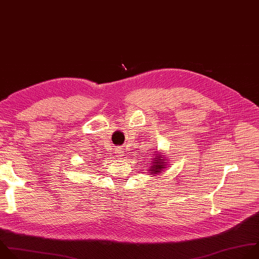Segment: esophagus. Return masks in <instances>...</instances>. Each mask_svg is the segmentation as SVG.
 <instances>
[{
	"mask_svg": "<svg viewBox=\"0 0 259 259\" xmlns=\"http://www.w3.org/2000/svg\"><path fill=\"white\" fill-rule=\"evenodd\" d=\"M123 155V153H122V151L119 149V150H117V157H121Z\"/></svg>",
	"mask_w": 259,
	"mask_h": 259,
	"instance_id": "1",
	"label": "esophagus"
}]
</instances>
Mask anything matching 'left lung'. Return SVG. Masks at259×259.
<instances>
[{
  "label": "left lung",
  "instance_id": "obj_1",
  "mask_svg": "<svg viewBox=\"0 0 259 259\" xmlns=\"http://www.w3.org/2000/svg\"><path fill=\"white\" fill-rule=\"evenodd\" d=\"M150 158L147 161V173L148 175H153V176H158V174L162 173L165 167L168 165L167 157L164 156V153L162 151H159V153L154 150L153 152H149Z\"/></svg>",
  "mask_w": 259,
  "mask_h": 259
}]
</instances>
